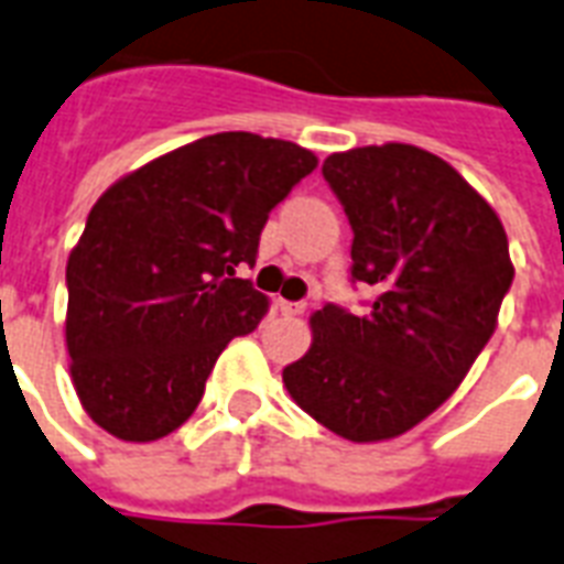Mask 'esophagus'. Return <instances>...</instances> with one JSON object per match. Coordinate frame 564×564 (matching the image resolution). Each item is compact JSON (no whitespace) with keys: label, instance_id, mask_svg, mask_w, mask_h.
I'll use <instances>...</instances> for the list:
<instances>
[{"label":"esophagus","instance_id":"34e87169","mask_svg":"<svg viewBox=\"0 0 564 564\" xmlns=\"http://www.w3.org/2000/svg\"><path fill=\"white\" fill-rule=\"evenodd\" d=\"M279 312L285 314V317H296V314L305 312V303H288V300H282V303H279Z\"/></svg>","mask_w":564,"mask_h":564}]
</instances>
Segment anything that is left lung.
<instances>
[{"mask_svg":"<svg viewBox=\"0 0 564 564\" xmlns=\"http://www.w3.org/2000/svg\"><path fill=\"white\" fill-rule=\"evenodd\" d=\"M323 178L350 220V282L377 296L365 314L323 305L282 379L335 435L394 438L459 388L495 335L514 276L509 241L495 208L412 143L335 152Z\"/></svg>","mask_w":564,"mask_h":564,"instance_id":"1","label":"left lung"}]
</instances>
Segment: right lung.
Wrapping results in <instances>:
<instances>
[{
	"label": "right lung",
	"instance_id": "1",
	"mask_svg": "<svg viewBox=\"0 0 564 564\" xmlns=\"http://www.w3.org/2000/svg\"><path fill=\"white\" fill-rule=\"evenodd\" d=\"M317 167L291 141L220 132L105 191L67 261L69 373L85 412L123 441L178 430L226 344L268 314L238 279L268 214Z\"/></svg>",
	"mask_w": 564,
	"mask_h": 564
}]
</instances>
